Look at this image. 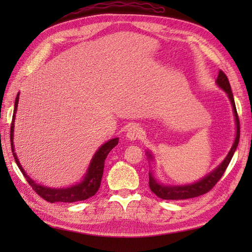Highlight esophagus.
I'll return each mask as SVG.
<instances>
[{
  "instance_id": "esophagus-1",
  "label": "esophagus",
  "mask_w": 252,
  "mask_h": 252,
  "mask_svg": "<svg viewBox=\"0 0 252 252\" xmlns=\"http://www.w3.org/2000/svg\"><path fill=\"white\" fill-rule=\"evenodd\" d=\"M143 135V130L138 126H132L126 131V137L130 141H135L141 138Z\"/></svg>"
}]
</instances>
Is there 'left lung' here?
Here are the masks:
<instances>
[{
  "label": "left lung",
  "mask_w": 252,
  "mask_h": 252,
  "mask_svg": "<svg viewBox=\"0 0 252 252\" xmlns=\"http://www.w3.org/2000/svg\"><path fill=\"white\" fill-rule=\"evenodd\" d=\"M217 84L218 87L222 89L224 92L227 94V97L231 101L232 107H233V112L235 117V125H236V135H235V140L233 145L229 149L228 154L226 157L224 158L223 161L218 165V167L212 170L210 173L203 176L199 181L194 182L191 184H184V185H165L161 182L158 181L155 178L153 174V171H149V187H151V190L154 192L155 195L158 196L161 199L165 200H182V199H189V198H194L198 197L200 195L206 194L209 190H210L213 186L217 184V182L222 178V175L225 172L226 168L228 167L229 162L234 156V153L236 151L239 143V135H240V126H239V119L237 116V110L236 106H235L234 101V96L232 93L231 85H229L228 79L226 74L223 71H219L218 79H217ZM146 155L149 161H153L154 156L151 152L146 151Z\"/></svg>",
  "instance_id": "left-lung-1"
}]
</instances>
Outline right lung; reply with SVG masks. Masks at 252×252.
<instances>
[{"mask_svg": "<svg viewBox=\"0 0 252 252\" xmlns=\"http://www.w3.org/2000/svg\"><path fill=\"white\" fill-rule=\"evenodd\" d=\"M18 100H19V93L17 94V96H16V99H15L14 115H13L12 125H10V146H12L13 156L16 163H17L21 173L24 174L26 180L28 181V183L32 186L33 190L37 195H40L43 199H45L49 202H74V201L85 200L88 199V198L94 196L100 186L101 176H103V172H104L105 159L111 149L115 146H117V144L119 143V137H115L112 138V140L106 142L97 149V151H96L92 160H91V162L89 164L87 172H85L83 176V180L80 182V183L74 184L69 187H63V189H55V187H47L41 184H37L35 181L32 180L30 176L26 173L23 165H21L19 162L17 155L15 153L14 127H15V117H16V111H17Z\"/></svg>", "mask_w": 252, "mask_h": 252, "instance_id": "1", "label": "right lung"}]
</instances>
